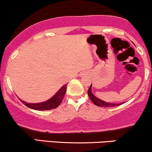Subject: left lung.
<instances>
[{
	"mask_svg": "<svg viewBox=\"0 0 152 152\" xmlns=\"http://www.w3.org/2000/svg\"><path fill=\"white\" fill-rule=\"evenodd\" d=\"M88 95H89V98L91 99V102L94 103V104H96L98 107H115V106H119L121 104H122L123 103H110V102H106L102 100V99H98L96 96H95L94 94H92V91H91V84L90 86L89 89H88Z\"/></svg>",
	"mask_w": 152,
	"mask_h": 152,
	"instance_id": "left-lung-1",
	"label": "left lung"
}]
</instances>
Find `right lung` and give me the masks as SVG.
<instances>
[{"mask_svg":"<svg viewBox=\"0 0 152 152\" xmlns=\"http://www.w3.org/2000/svg\"><path fill=\"white\" fill-rule=\"evenodd\" d=\"M66 88H67V84H65L64 86H63L61 89L58 90V92L53 97H51L50 99L45 102H43L28 103L21 100V99L20 100L22 102L23 104H24L26 107L31 108V109L36 110H48L55 109V108L58 107L60 105L63 99L64 98Z\"/></svg>","mask_w":152,"mask_h":152,"instance_id":"add662e5","label":"right lung"}]
</instances>
